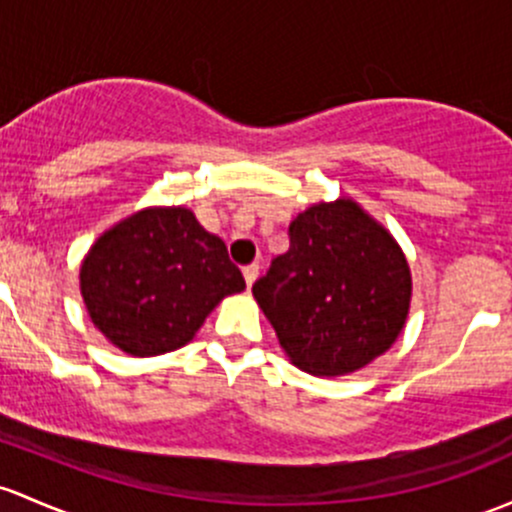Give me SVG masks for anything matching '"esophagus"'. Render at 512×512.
Segmentation results:
<instances>
[{"label": "esophagus", "mask_w": 512, "mask_h": 512, "mask_svg": "<svg viewBox=\"0 0 512 512\" xmlns=\"http://www.w3.org/2000/svg\"><path fill=\"white\" fill-rule=\"evenodd\" d=\"M242 274H245L247 287H252V284L257 282V274H260V267H257V265H247V267H242Z\"/></svg>", "instance_id": "1"}]
</instances>
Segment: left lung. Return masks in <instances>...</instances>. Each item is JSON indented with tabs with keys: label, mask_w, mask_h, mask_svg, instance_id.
<instances>
[{
	"label": "left lung",
	"mask_w": 512,
	"mask_h": 512,
	"mask_svg": "<svg viewBox=\"0 0 512 512\" xmlns=\"http://www.w3.org/2000/svg\"><path fill=\"white\" fill-rule=\"evenodd\" d=\"M252 297L289 363L341 378L397 341L410 316L412 272L390 230L341 196L289 223V250L257 279Z\"/></svg>",
	"instance_id": "obj_1"
}]
</instances>
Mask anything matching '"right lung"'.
Here are the masks:
<instances>
[{
    "mask_svg": "<svg viewBox=\"0 0 512 512\" xmlns=\"http://www.w3.org/2000/svg\"><path fill=\"white\" fill-rule=\"evenodd\" d=\"M242 289L245 279L225 242L184 206L127 215L80 262L90 321L132 358L184 348L215 306Z\"/></svg>",
    "mask_w": 512,
    "mask_h": 512,
    "instance_id": "1",
    "label": "right lung"
}]
</instances>
